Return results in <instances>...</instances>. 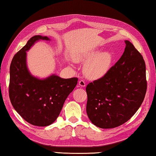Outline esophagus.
<instances>
[{
  "label": "esophagus",
  "instance_id": "obj_1",
  "mask_svg": "<svg viewBox=\"0 0 156 156\" xmlns=\"http://www.w3.org/2000/svg\"><path fill=\"white\" fill-rule=\"evenodd\" d=\"M78 84H79V86H80V87H85V85H86L85 82V81H84V80H79Z\"/></svg>",
  "mask_w": 156,
  "mask_h": 156
}]
</instances>
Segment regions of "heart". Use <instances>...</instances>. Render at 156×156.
Wrapping results in <instances>:
<instances>
[{
  "mask_svg": "<svg viewBox=\"0 0 156 156\" xmlns=\"http://www.w3.org/2000/svg\"><path fill=\"white\" fill-rule=\"evenodd\" d=\"M74 60L77 62H85L83 71L88 78L98 79L103 77L110 69L112 55L108 51L100 53L99 49L93 48L75 55Z\"/></svg>",
  "mask_w": 156,
  "mask_h": 156,
  "instance_id": "b5f03b06",
  "label": "heart"
}]
</instances>
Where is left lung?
I'll return each instance as SVG.
<instances>
[{
  "label": "left lung",
  "instance_id": "1",
  "mask_svg": "<svg viewBox=\"0 0 156 156\" xmlns=\"http://www.w3.org/2000/svg\"><path fill=\"white\" fill-rule=\"evenodd\" d=\"M123 55L105 75L86 87V111L96 126L112 128L131 118L142 105L147 91L143 57L128 40Z\"/></svg>",
  "mask_w": 156,
  "mask_h": 156
}]
</instances>
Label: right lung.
I'll list each match as a JSON object with an SVG mask.
<instances>
[{
  "instance_id": "add662e5",
  "label": "right lung",
  "mask_w": 156,
  "mask_h": 156,
  "mask_svg": "<svg viewBox=\"0 0 156 156\" xmlns=\"http://www.w3.org/2000/svg\"><path fill=\"white\" fill-rule=\"evenodd\" d=\"M39 40L51 39L34 36L14 56L9 68V94L14 110L23 119L37 126H47L58 117L78 78H62L55 73L45 78L33 76L27 65L26 52Z\"/></svg>"
}]
</instances>
